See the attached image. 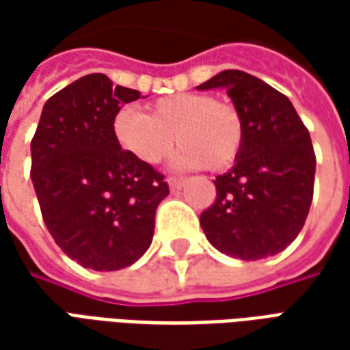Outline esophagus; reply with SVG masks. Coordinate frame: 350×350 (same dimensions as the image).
I'll list each match as a JSON object with an SVG mask.
<instances>
[{"instance_id":"obj_1","label":"esophagus","mask_w":350,"mask_h":350,"mask_svg":"<svg viewBox=\"0 0 350 350\" xmlns=\"http://www.w3.org/2000/svg\"><path fill=\"white\" fill-rule=\"evenodd\" d=\"M167 183H168V187H170V189L176 191V189H182V185L185 183V180H176V178H168Z\"/></svg>"}]
</instances>
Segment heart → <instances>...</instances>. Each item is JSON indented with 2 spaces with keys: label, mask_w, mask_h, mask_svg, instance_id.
I'll return each mask as SVG.
<instances>
[{
  "label": "heart",
  "mask_w": 350,
  "mask_h": 350,
  "mask_svg": "<svg viewBox=\"0 0 350 350\" xmlns=\"http://www.w3.org/2000/svg\"><path fill=\"white\" fill-rule=\"evenodd\" d=\"M116 142L138 163L153 167L172 146H180L170 161L174 170L230 167L243 146V120L238 108L213 100L206 93H176L148 107V114L125 107L112 122Z\"/></svg>",
  "instance_id": "b5f03b06"
}]
</instances>
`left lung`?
<instances>
[{
	"mask_svg": "<svg viewBox=\"0 0 350 350\" xmlns=\"http://www.w3.org/2000/svg\"><path fill=\"white\" fill-rule=\"evenodd\" d=\"M225 88L243 120L234 167L215 178L217 198L200 215L208 242L240 260L273 257L294 242L313 198L315 153L293 103L264 80L223 71L197 90Z\"/></svg>",
	"mask_w": 350,
	"mask_h": 350,
	"instance_id": "left-lung-1",
	"label": "left lung"
}]
</instances>
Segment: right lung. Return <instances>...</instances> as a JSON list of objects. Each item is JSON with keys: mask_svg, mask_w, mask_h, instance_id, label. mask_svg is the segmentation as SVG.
Here are the masks:
<instances>
[{"mask_svg": "<svg viewBox=\"0 0 350 350\" xmlns=\"http://www.w3.org/2000/svg\"><path fill=\"white\" fill-rule=\"evenodd\" d=\"M142 95L93 72L52 95L31 140V182L52 238L97 271L135 264L153 238L167 182L116 142L112 122Z\"/></svg>", "mask_w": 350, "mask_h": 350, "instance_id": "right-lung-1", "label": "right lung"}]
</instances>
